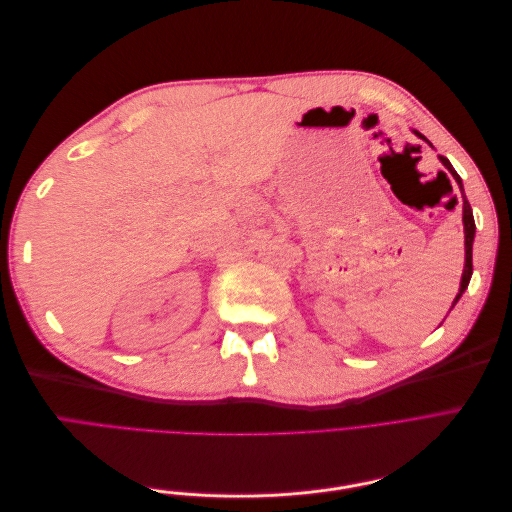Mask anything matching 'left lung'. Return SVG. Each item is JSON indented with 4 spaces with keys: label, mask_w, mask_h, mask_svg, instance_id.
<instances>
[{
    "label": "left lung",
    "mask_w": 512,
    "mask_h": 512,
    "mask_svg": "<svg viewBox=\"0 0 512 512\" xmlns=\"http://www.w3.org/2000/svg\"><path fill=\"white\" fill-rule=\"evenodd\" d=\"M416 136H421V138H425L423 134H418V132H414ZM427 141V138H425ZM431 145V143H429ZM440 162L446 166V170L448 173L453 175V179L459 183V190H461V194H463V183H461V177L457 175V170L453 168V164L448 162L444 156H440ZM463 232H466V267H463V275H461V288H459V294L455 297V301H453V307H455V303L461 299V294H463V290L468 288V284H470V277H472V243H474V232H476V224H474V215H472V207H470V203H468V198H466V194H463Z\"/></svg>",
    "instance_id": "obj_1"
}]
</instances>
